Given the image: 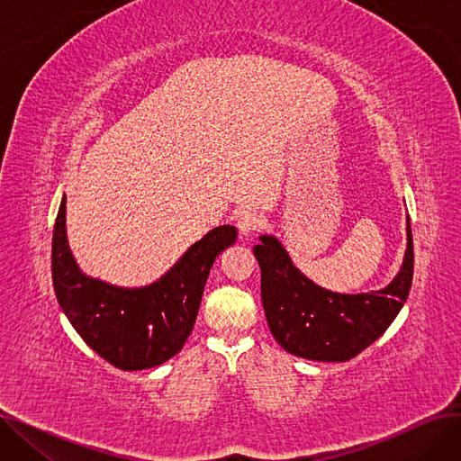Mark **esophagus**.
<instances>
[{"label":"esophagus","mask_w":461,"mask_h":461,"mask_svg":"<svg viewBox=\"0 0 461 461\" xmlns=\"http://www.w3.org/2000/svg\"><path fill=\"white\" fill-rule=\"evenodd\" d=\"M261 226V216L252 211V209H247V211H240L239 216H237V228L240 231V235H252L258 228Z\"/></svg>","instance_id":"34e87169"}]
</instances>
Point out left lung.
<instances>
[{
    "label": "left lung",
    "instance_id": "left-lung-1",
    "mask_svg": "<svg viewBox=\"0 0 461 461\" xmlns=\"http://www.w3.org/2000/svg\"><path fill=\"white\" fill-rule=\"evenodd\" d=\"M254 256L261 269V301L275 340L292 355L344 362L365 351L389 329L413 282V235L407 218V250L400 273L377 292L344 295L306 278L280 240L261 235Z\"/></svg>",
    "mask_w": 461,
    "mask_h": 461
}]
</instances>
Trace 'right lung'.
<instances>
[{"label":"right lung","instance_id":"right-lung-1","mask_svg":"<svg viewBox=\"0 0 461 461\" xmlns=\"http://www.w3.org/2000/svg\"><path fill=\"white\" fill-rule=\"evenodd\" d=\"M63 194L52 237L56 297L82 340L119 370H145L177 355L196 321L216 256L237 239L218 226L194 243L157 282L117 287L80 271L67 240Z\"/></svg>","mask_w":461,"mask_h":461}]
</instances>
